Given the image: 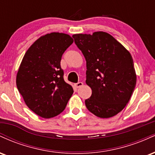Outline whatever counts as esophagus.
<instances>
[{"instance_id":"34e87169","label":"esophagus","mask_w":155,"mask_h":155,"mask_svg":"<svg viewBox=\"0 0 155 155\" xmlns=\"http://www.w3.org/2000/svg\"><path fill=\"white\" fill-rule=\"evenodd\" d=\"M82 85H83V83L81 82V81H79V82L75 84H74V86H75L76 88H79V87H80L82 86Z\"/></svg>"}]
</instances>
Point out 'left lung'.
<instances>
[{"label":"left lung","mask_w":155,"mask_h":155,"mask_svg":"<svg viewBox=\"0 0 155 155\" xmlns=\"http://www.w3.org/2000/svg\"><path fill=\"white\" fill-rule=\"evenodd\" d=\"M87 62L86 83L92 95L87 109L100 118H109L125 107L136 84L130 53L105 32L73 35Z\"/></svg>","instance_id":"left-lung-1"}]
</instances>
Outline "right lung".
Segmentation results:
<instances>
[{
  "mask_svg": "<svg viewBox=\"0 0 155 155\" xmlns=\"http://www.w3.org/2000/svg\"><path fill=\"white\" fill-rule=\"evenodd\" d=\"M74 40L51 33L40 37L25 54L17 74V87L28 108L43 118L63 111L74 90L64 81L62 56Z\"/></svg>",
  "mask_w": 155,
  "mask_h": 155,
  "instance_id": "obj_1",
  "label": "right lung"
}]
</instances>
